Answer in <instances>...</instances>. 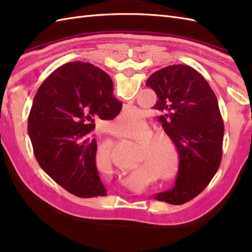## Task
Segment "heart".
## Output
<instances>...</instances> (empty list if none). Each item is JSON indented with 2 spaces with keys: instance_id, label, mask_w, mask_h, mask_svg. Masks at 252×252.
Segmentation results:
<instances>
[{
  "instance_id": "1",
  "label": "heart",
  "mask_w": 252,
  "mask_h": 252,
  "mask_svg": "<svg viewBox=\"0 0 252 252\" xmlns=\"http://www.w3.org/2000/svg\"><path fill=\"white\" fill-rule=\"evenodd\" d=\"M131 111L122 112L118 117L115 126V133L119 137H127L132 135V123L133 121H138L137 118L133 116ZM162 141L168 142L171 150ZM173 152H171L170 151ZM103 161L110 162L109 155L103 157ZM145 161L147 165L156 173H159L161 179L164 181H173L180 173L181 169V156L178 149L175 148L172 140L164 133L157 132L147 138V141L143 145V154L138 158V162Z\"/></svg>"
}]
</instances>
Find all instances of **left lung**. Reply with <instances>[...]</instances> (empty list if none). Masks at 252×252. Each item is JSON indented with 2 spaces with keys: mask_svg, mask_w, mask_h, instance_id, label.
<instances>
[{
  "mask_svg": "<svg viewBox=\"0 0 252 252\" xmlns=\"http://www.w3.org/2000/svg\"><path fill=\"white\" fill-rule=\"evenodd\" d=\"M157 94L153 108L175 144L181 169L172 189L155 195L160 201L182 205L206 189L220 167L224 123L210 85L194 68L164 67L146 81Z\"/></svg>",
  "mask_w": 252,
  "mask_h": 252,
  "instance_id": "8db88e82",
  "label": "left lung"
}]
</instances>
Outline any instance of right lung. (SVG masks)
Returning a JSON list of instances; mask_svg holds the SVG:
<instances>
[{"instance_id": "1", "label": "right lung", "mask_w": 252, "mask_h": 252, "mask_svg": "<svg viewBox=\"0 0 252 252\" xmlns=\"http://www.w3.org/2000/svg\"><path fill=\"white\" fill-rule=\"evenodd\" d=\"M110 77L98 67L72 62L57 68L33 98L28 133L37 162L66 190L81 198L106 196L96 168L95 119L111 120L122 104Z\"/></svg>"}]
</instances>
